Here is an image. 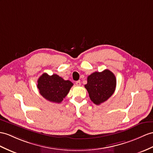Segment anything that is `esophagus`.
<instances>
[{
    "instance_id": "obj_1",
    "label": "esophagus",
    "mask_w": 153,
    "mask_h": 153,
    "mask_svg": "<svg viewBox=\"0 0 153 153\" xmlns=\"http://www.w3.org/2000/svg\"><path fill=\"white\" fill-rule=\"evenodd\" d=\"M76 85H81L80 81V80L76 81Z\"/></svg>"
}]
</instances>
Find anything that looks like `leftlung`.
<instances>
[{"label": "left lung", "instance_id": "8db88e82", "mask_svg": "<svg viewBox=\"0 0 153 153\" xmlns=\"http://www.w3.org/2000/svg\"><path fill=\"white\" fill-rule=\"evenodd\" d=\"M84 85L91 101L97 105L105 102L113 95L116 87V78L108 69L94 72L88 76Z\"/></svg>", "mask_w": 153, "mask_h": 153}]
</instances>
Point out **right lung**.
Listing matches in <instances>:
<instances>
[{"label": "right lung", "instance_id": "right-lung-1", "mask_svg": "<svg viewBox=\"0 0 153 153\" xmlns=\"http://www.w3.org/2000/svg\"><path fill=\"white\" fill-rule=\"evenodd\" d=\"M73 84L69 80H65L58 74L48 75L43 73L38 80V88L39 94L51 102L60 103L68 94Z\"/></svg>", "mask_w": 153, "mask_h": 153}]
</instances>
